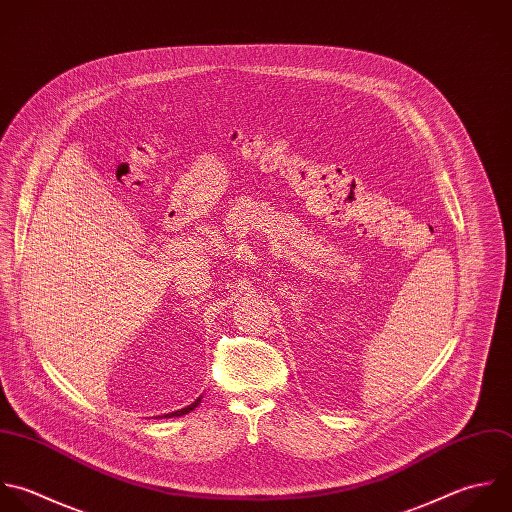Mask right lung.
Returning a JSON list of instances; mask_svg holds the SVG:
<instances>
[{"label":"right lung","instance_id":"right-lung-1","mask_svg":"<svg viewBox=\"0 0 512 512\" xmlns=\"http://www.w3.org/2000/svg\"><path fill=\"white\" fill-rule=\"evenodd\" d=\"M201 399H203V395H199V397H195L187 407H183V409H177V411H171V413H165V415H161L163 419H171V417H183V415H187V413H191V411H195L199 405H201Z\"/></svg>","mask_w":512,"mask_h":512}]
</instances>
